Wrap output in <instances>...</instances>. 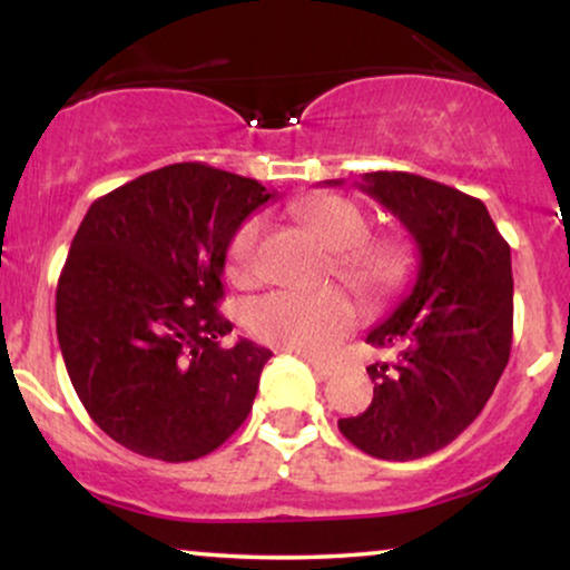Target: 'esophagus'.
Wrapping results in <instances>:
<instances>
[{
  "label": "esophagus",
  "mask_w": 570,
  "mask_h": 570,
  "mask_svg": "<svg viewBox=\"0 0 570 570\" xmlns=\"http://www.w3.org/2000/svg\"><path fill=\"white\" fill-rule=\"evenodd\" d=\"M308 365L311 368H314V373L318 379H330L332 373H334V365H330V363H318V361H308Z\"/></svg>",
  "instance_id": "esophagus-1"
}]
</instances>
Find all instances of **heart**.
<instances>
[{
  "mask_svg": "<svg viewBox=\"0 0 570 570\" xmlns=\"http://www.w3.org/2000/svg\"><path fill=\"white\" fill-rule=\"evenodd\" d=\"M301 220L332 248L330 275L342 279L365 306H392L407 291L417 269V248L404 233H368L371 217L340 194H311L295 205ZM264 217H244L225 248V272L240 287L262 283L259 262ZM361 322V306L337 285L314 293L275 291L248 303L246 326L272 347L308 357L337 353Z\"/></svg>",
  "mask_w": 570,
  "mask_h": 570,
  "instance_id": "obj_1",
  "label": "heart"
}]
</instances>
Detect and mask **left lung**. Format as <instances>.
<instances>
[{"label": "left lung", "instance_id": "1", "mask_svg": "<svg viewBox=\"0 0 570 570\" xmlns=\"http://www.w3.org/2000/svg\"><path fill=\"white\" fill-rule=\"evenodd\" d=\"M361 189L412 233L420 269L407 298L365 337L394 350V361L368 365L373 402L337 425L365 454L410 462L449 446L480 415L509 363L511 248L488 207L454 186L376 170Z\"/></svg>", "mask_w": 570, "mask_h": 570}]
</instances>
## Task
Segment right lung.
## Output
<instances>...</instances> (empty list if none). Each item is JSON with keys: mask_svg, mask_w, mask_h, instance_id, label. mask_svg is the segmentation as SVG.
I'll use <instances>...</instances> for the list:
<instances>
[{"mask_svg": "<svg viewBox=\"0 0 570 570\" xmlns=\"http://www.w3.org/2000/svg\"><path fill=\"white\" fill-rule=\"evenodd\" d=\"M272 194L254 178L174 163L96 199L57 285V337L82 407L135 454L191 462L252 412L267 347L238 340L225 248Z\"/></svg>", "mask_w": 570, "mask_h": 570, "instance_id": "right-lung-1", "label": "right lung"}]
</instances>
